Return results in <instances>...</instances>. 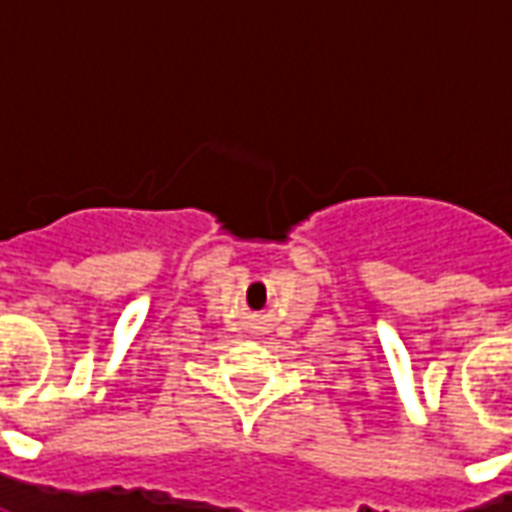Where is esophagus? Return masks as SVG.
Segmentation results:
<instances>
[{"instance_id":"1","label":"esophagus","mask_w":512,"mask_h":512,"mask_svg":"<svg viewBox=\"0 0 512 512\" xmlns=\"http://www.w3.org/2000/svg\"><path fill=\"white\" fill-rule=\"evenodd\" d=\"M263 329H266V326H263V323H260V321H255V323H249V332H252V334H257V332H263Z\"/></svg>"}]
</instances>
